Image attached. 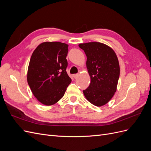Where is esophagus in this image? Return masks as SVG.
<instances>
[{"label":"esophagus","mask_w":151,"mask_h":151,"mask_svg":"<svg viewBox=\"0 0 151 151\" xmlns=\"http://www.w3.org/2000/svg\"><path fill=\"white\" fill-rule=\"evenodd\" d=\"M78 76H79V74H74V75H73V77H74V79H77V77H78Z\"/></svg>","instance_id":"obj_1"}]
</instances>
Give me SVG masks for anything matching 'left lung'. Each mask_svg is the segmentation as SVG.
<instances>
[{"mask_svg":"<svg viewBox=\"0 0 151 151\" xmlns=\"http://www.w3.org/2000/svg\"><path fill=\"white\" fill-rule=\"evenodd\" d=\"M87 57L86 67L91 83L83 91L91 104L102 106L108 103L116 91L120 76V65L114 50L99 42L81 43Z\"/></svg>","mask_w":151,"mask_h":151,"instance_id":"obj_1","label":"left lung"}]
</instances>
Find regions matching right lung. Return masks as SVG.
I'll list each match as a JSON object with an SVG mask.
<instances>
[{"label":"right lung","instance_id":"add662e5","mask_svg":"<svg viewBox=\"0 0 151 151\" xmlns=\"http://www.w3.org/2000/svg\"><path fill=\"white\" fill-rule=\"evenodd\" d=\"M68 47L64 43L45 42L31 55L27 81L35 97L46 106L57 103L72 81L66 72Z\"/></svg>","mask_w":151,"mask_h":151}]
</instances>
